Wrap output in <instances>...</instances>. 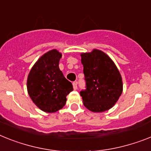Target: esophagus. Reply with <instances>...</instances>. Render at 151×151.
I'll return each mask as SVG.
<instances>
[{
	"label": "esophagus",
	"instance_id": "34e87169",
	"mask_svg": "<svg viewBox=\"0 0 151 151\" xmlns=\"http://www.w3.org/2000/svg\"><path fill=\"white\" fill-rule=\"evenodd\" d=\"M73 89H74V90L78 89V85H77V82H73Z\"/></svg>",
	"mask_w": 151,
	"mask_h": 151
}]
</instances>
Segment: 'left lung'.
<instances>
[{
	"instance_id": "obj_1",
	"label": "left lung",
	"mask_w": 151,
	"mask_h": 151,
	"mask_svg": "<svg viewBox=\"0 0 151 151\" xmlns=\"http://www.w3.org/2000/svg\"><path fill=\"white\" fill-rule=\"evenodd\" d=\"M86 89L80 93L83 105L92 112L111 109L123 91L121 73L111 58L100 50L81 54Z\"/></svg>"
}]
</instances>
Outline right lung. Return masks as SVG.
<instances>
[{
    "instance_id": "1",
    "label": "right lung",
    "mask_w": 151,
    "mask_h": 151,
    "mask_svg": "<svg viewBox=\"0 0 151 151\" xmlns=\"http://www.w3.org/2000/svg\"><path fill=\"white\" fill-rule=\"evenodd\" d=\"M61 54L54 49L40 57L29 73L27 87L33 102L47 113L64 107L67 95L73 91L72 83L59 68Z\"/></svg>"
}]
</instances>
